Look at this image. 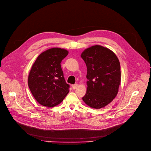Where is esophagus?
Here are the masks:
<instances>
[{
    "mask_svg": "<svg viewBox=\"0 0 151 151\" xmlns=\"http://www.w3.org/2000/svg\"><path fill=\"white\" fill-rule=\"evenodd\" d=\"M78 87V85L77 84H74L73 85V89H76Z\"/></svg>",
    "mask_w": 151,
    "mask_h": 151,
    "instance_id": "34e87169",
    "label": "esophagus"
}]
</instances>
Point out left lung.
Returning a JSON list of instances; mask_svg holds the SVG:
<instances>
[{
	"instance_id": "left-lung-1",
	"label": "left lung",
	"mask_w": 151,
	"mask_h": 151,
	"mask_svg": "<svg viewBox=\"0 0 151 151\" xmlns=\"http://www.w3.org/2000/svg\"><path fill=\"white\" fill-rule=\"evenodd\" d=\"M81 57L87 66L88 79L83 101L92 108H102L118 93L121 82L119 59L111 50L98 45L85 49Z\"/></svg>"
}]
</instances>
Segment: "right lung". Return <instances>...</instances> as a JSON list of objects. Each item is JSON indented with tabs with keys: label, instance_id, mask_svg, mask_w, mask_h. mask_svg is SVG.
<instances>
[{
	"label": "right lung",
	"instance_id": "add662e5",
	"mask_svg": "<svg viewBox=\"0 0 151 151\" xmlns=\"http://www.w3.org/2000/svg\"><path fill=\"white\" fill-rule=\"evenodd\" d=\"M68 51L52 48L42 52L35 61L28 76V86L35 100L41 105L52 107L61 103L69 91L64 79L61 61Z\"/></svg>",
	"mask_w": 151,
	"mask_h": 151
}]
</instances>
